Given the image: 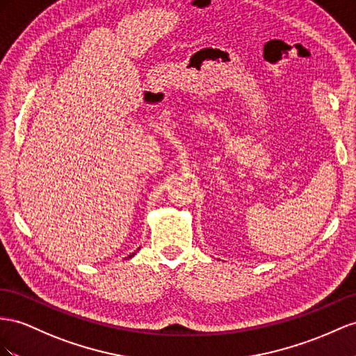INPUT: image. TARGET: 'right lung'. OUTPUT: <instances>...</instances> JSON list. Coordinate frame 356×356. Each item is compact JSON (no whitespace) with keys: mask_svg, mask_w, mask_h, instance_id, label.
Wrapping results in <instances>:
<instances>
[{"mask_svg":"<svg viewBox=\"0 0 356 356\" xmlns=\"http://www.w3.org/2000/svg\"><path fill=\"white\" fill-rule=\"evenodd\" d=\"M134 256H135V252H132V254H131V256H129V257H134Z\"/></svg>","mask_w":356,"mask_h":356,"instance_id":"right-lung-1","label":"right lung"}]
</instances>
